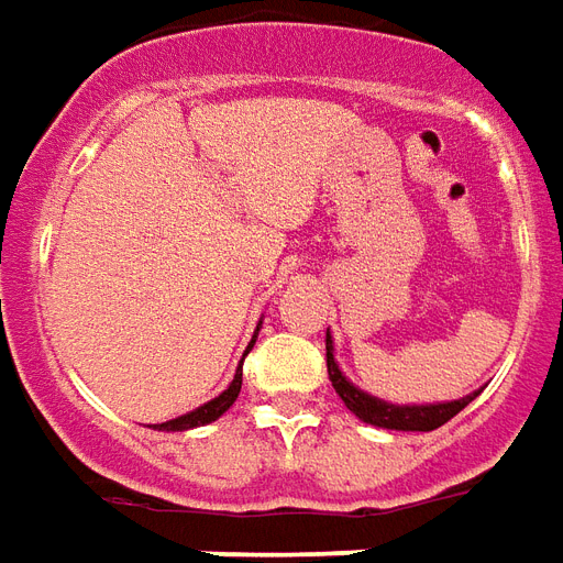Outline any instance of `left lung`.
<instances>
[{
    "instance_id": "1",
    "label": "left lung",
    "mask_w": 563,
    "mask_h": 563,
    "mask_svg": "<svg viewBox=\"0 0 563 563\" xmlns=\"http://www.w3.org/2000/svg\"><path fill=\"white\" fill-rule=\"evenodd\" d=\"M333 352H336V349H333V336H330V330H327V376L333 382L339 400L345 402L364 424H373V428L421 430V433H424V430H437L442 428L445 421H452L464 406H470V402L482 394L479 388L473 390V394H466V397H461V400L406 402V406H400V402H388L382 400V397H373V394L361 390L354 382H349L345 373L339 369L336 354Z\"/></svg>"
}]
</instances>
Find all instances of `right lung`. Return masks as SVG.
<instances>
[{
  "mask_svg": "<svg viewBox=\"0 0 563 563\" xmlns=\"http://www.w3.org/2000/svg\"><path fill=\"white\" fill-rule=\"evenodd\" d=\"M257 330H261V324H257ZM254 342H257V333L251 336L245 354L254 349ZM245 354H242V357H245ZM239 390H242V364H239L233 382H230V385H227V388L221 390V394H218L214 400L202 402V406H197L194 412H185V416L169 418V421H163V424H154V428H157V430H190V428H202V424H211V421H218V418L224 416L227 409H230V406L236 402Z\"/></svg>",
  "mask_w": 563,
  "mask_h": 563,
  "instance_id": "1",
  "label": "right lung"
}]
</instances>
